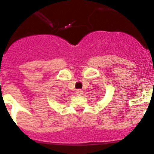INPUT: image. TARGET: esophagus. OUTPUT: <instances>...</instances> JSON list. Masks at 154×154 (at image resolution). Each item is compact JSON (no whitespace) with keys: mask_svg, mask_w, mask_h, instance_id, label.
<instances>
[{"mask_svg":"<svg viewBox=\"0 0 154 154\" xmlns=\"http://www.w3.org/2000/svg\"><path fill=\"white\" fill-rule=\"evenodd\" d=\"M82 94H83V91L80 90V89H78V90L75 92L76 96H82Z\"/></svg>","mask_w":154,"mask_h":154,"instance_id":"1","label":"esophagus"}]
</instances>
